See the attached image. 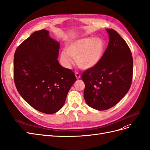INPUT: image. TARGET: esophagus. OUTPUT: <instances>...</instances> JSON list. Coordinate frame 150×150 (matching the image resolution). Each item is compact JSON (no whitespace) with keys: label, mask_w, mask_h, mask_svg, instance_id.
<instances>
[{"label":"esophagus","mask_w":150,"mask_h":150,"mask_svg":"<svg viewBox=\"0 0 150 150\" xmlns=\"http://www.w3.org/2000/svg\"><path fill=\"white\" fill-rule=\"evenodd\" d=\"M75 76H76V78L77 79H79L80 78V74H79V72H75Z\"/></svg>","instance_id":"obj_1"}]
</instances>
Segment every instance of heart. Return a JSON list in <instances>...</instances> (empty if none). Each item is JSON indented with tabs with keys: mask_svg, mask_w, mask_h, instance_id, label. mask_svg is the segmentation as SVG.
Instances as JSON below:
<instances>
[{
	"mask_svg": "<svg viewBox=\"0 0 150 150\" xmlns=\"http://www.w3.org/2000/svg\"><path fill=\"white\" fill-rule=\"evenodd\" d=\"M105 42L100 38H82L68 44L61 53L60 61L66 68H70L72 58L83 69H90L97 65L103 56Z\"/></svg>",
	"mask_w": 150,
	"mask_h": 150,
	"instance_id": "b5f03b06",
	"label": "heart"
}]
</instances>
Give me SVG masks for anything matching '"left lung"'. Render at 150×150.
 Returning <instances> with one entry per match:
<instances>
[{
	"mask_svg": "<svg viewBox=\"0 0 150 150\" xmlns=\"http://www.w3.org/2000/svg\"><path fill=\"white\" fill-rule=\"evenodd\" d=\"M109 42L99 63L83 71L84 99L91 108L107 110L117 104L129 91L133 74L131 51L125 40L107 29Z\"/></svg>",
	"mask_w": 150,
	"mask_h": 150,
	"instance_id": "obj_1",
	"label": "left lung"
}]
</instances>
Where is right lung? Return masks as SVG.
<instances>
[{
    "instance_id": "obj_1",
    "label": "right lung",
    "mask_w": 150,
    "mask_h": 150,
    "mask_svg": "<svg viewBox=\"0 0 150 150\" xmlns=\"http://www.w3.org/2000/svg\"><path fill=\"white\" fill-rule=\"evenodd\" d=\"M59 43L45 29L34 32L17 48L14 80L17 90L34 109L54 114L65 104L76 80L72 70L57 60Z\"/></svg>"
}]
</instances>
